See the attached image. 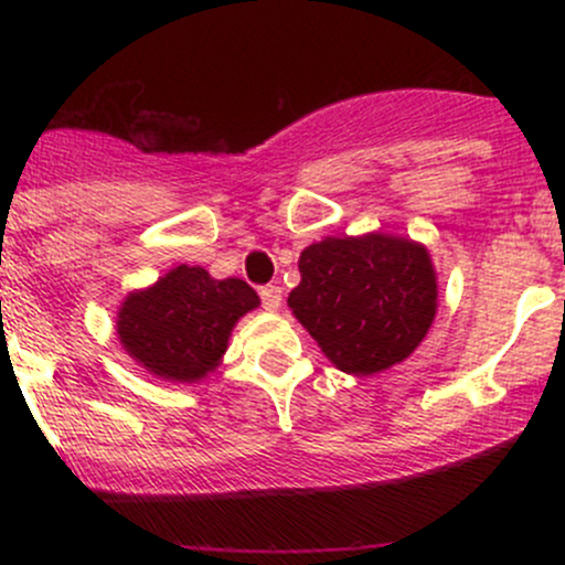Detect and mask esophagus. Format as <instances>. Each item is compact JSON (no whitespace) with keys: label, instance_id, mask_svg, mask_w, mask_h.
I'll list each match as a JSON object with an SVG mask.
<instances>
[{"label":"esophagus","instance_id":"obj_1","mask_svg":"<svg viewBox=\"0 0 565 565\" xmlns=\"http://www.w3.org/2000/svg\"><path fill=\"white\" fill-rule=\"evenodd\" d=\"M260 300L265 310H278L281 308V289L278 287H263L260 289Z\"/></svg>","mask_w":565,"mask_h":565}]
</instances>
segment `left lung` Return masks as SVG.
I'll return each mask as SVG.
<instances>
[{"label":"left lung","mask_w":565,"mask_h":565,"mask_svg":"<svg viewBox=\"0 0 565 565\" xmlns=\"http://www.w3.org/2000/svg\"><path fill=\"white\" fill-rule=\"evenodd\" d=\"M297 268L291 313L340 372L369 377L401 364L436 319V268L412 238L327 236L305 246Z\"/></svg>","instance_id":"left-lung-1"}]
</instances>
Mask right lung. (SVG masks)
<instances>
[{
  "instance_id": "right-lung-1",
  "label": "right lung",
  "mask_w": 565,
  "mask_h": 565,
  "mask_svg": "<svg viewBox=\"0 0 565 565\" xmlns=\"http://www.w3.org/2000/svg\"><path fill=\"white\" fill-rule=\"evenodd\" d=\"M260 305L242 278H212L178 265L148 289L129 291L116 316L121 348L167 382H199L215 372L242 316Z\"/></svg>"
}]
</instances>
